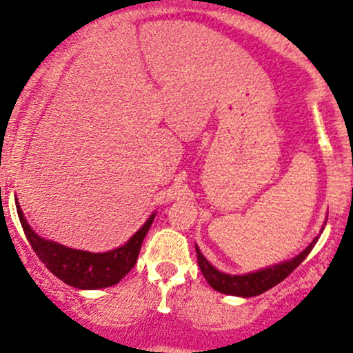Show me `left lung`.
I'll return each mask as SVG.
<instances>
[{"instance_id":"obj_1","label":"left lung","mask_w":353,"mask_h":353,"mask_svg":"<svg viewBox=\"0 0 353 353\" xmlns=\"http://www.w3.org/2000/svg\"><path fill=\"white\" fill-rule=\"evenodd\" d=\"M320 236L313 240L299 255H296L294 259L288 262H281V264L270 265L267 269L257 270V272L243 274V276H232V274H225L221 270L214 269L210 262L206 261L205 255L201 254L198 247H196V257H198L199 269H201L203 276L208 281V284L218 292H223V294L230 296H240V298H252V296H259L262 292L269 291L270 288L277 285L281 281H284L292 270L296 269L304 259L310 255V252L313 250L314 243L318 242Z\"/></svg>"}]
</instances>
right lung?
<instances>
[{
    "instance_id": "obj_1",
    "label": "right lung",
    "mask_w": 353,
    "mask_h": 353,
    "mask_svg": "<svg viewBox=\"0 0 353 353\" xmlns=\"http://www.w3.org/2000/svg\"><path fill=\"white\" fill-rule=\"evenodd\" d=\"M17 211L27 240L40 261L62 283L77 289H101L120 283L135 265L143 239L155 218L154 213L145 221V225L121 247L105 252V254H92V252L76 250V248L42 239L30 228L18 201Z\"/></svg>"
}]
</instances>
